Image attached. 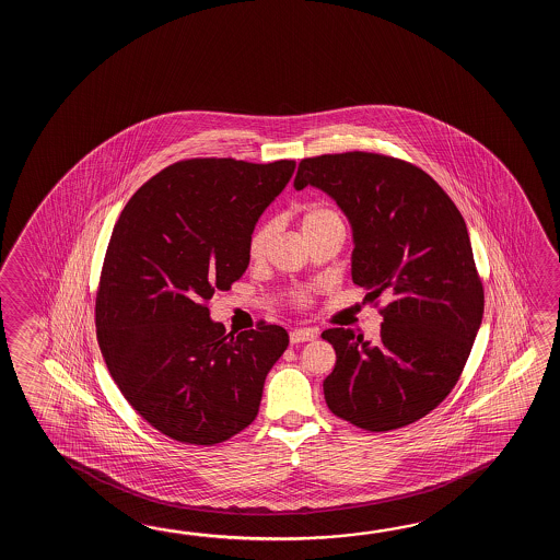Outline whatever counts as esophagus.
Listing matches in <instances>:
<instances>
[{
    "label": "esophagus",
    "instance_id": "esophagus-1",
    "mask_svg": "<svg viewBox=\"0 0 560 560\" xmlns=\"http://www.w3.org/2000/svg\"><path fill=\"white\" fill-rule=\"evenodd\" d=\"M316 336H318V330H314V328H298V330L290 332V342L292 345H302V342L314 340Z\"/></svg>",
    "mask_w": 560,
    "mask_h": 560
}]
</instances>
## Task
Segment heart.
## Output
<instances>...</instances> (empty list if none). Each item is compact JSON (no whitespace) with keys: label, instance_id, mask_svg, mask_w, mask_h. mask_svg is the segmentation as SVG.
<instances>
[{"label":"heart","instance_id":"1","mask_svg":"<svg viewBox=\"0 0 560 560\" xmlns=\"http://www.w3.org/2000/svg\"><path fill=\"white\" fill-rule=\"evenodd\" d=\"M334 222H342L340 215L334 212L332 208L324 206V203H310L308 208L304 210L302 214V232L308 234L312 230H318L322 226H328ZM272 234V226L270 224H262V226L256 228L254 234H252L250 244H248V252H250V258L258 260L266 250V244L270 240Z\"/></svg>","mask_w":560,"mask_h":560}]
</instances>
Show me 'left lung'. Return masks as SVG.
Listing matches in <instances>:
<instances>
[{"label": "left lung", "instance_id": "8db88e82", "mask_svg": "<svg viewBox=\"0 0 560 560\" xmlns=\"http://www.w3.org/2000/svg\"><path fill=\"white\" fill-rule=\"evenodd\" d=\"M330 196L352 228V280L388 292L381 336L322 332L336 350L324 381L336 417L372 432L427 417L453 390L485 312L465 218L420 167L369 152L302 160L294 188Z\"/></svg>", "mask_w": 560, "mask_h": 560}]
</instances>
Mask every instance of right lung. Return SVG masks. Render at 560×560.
Wrapping results in <instances>:
<instances>
[{
  "mask_svg": "<svg viewBox=\"0 0 560 560\" xmlns=\"http://www.w3.org/2000/svg\"><path fill=\"white\" fill-rule=\"evenodd\" d=\"M294 167L178 162L148 179L114 226L95 298L97 342L119 393L174 441L210 446L246 429L288 348L276 324L226 334L206 302L246 272L254 226Z\"/></svg>",
  "mask_w": 560,
  "mask_h": 560,
  "instance_id": "right-lung-1",
  "label": "right lung"
}]
</instances>
